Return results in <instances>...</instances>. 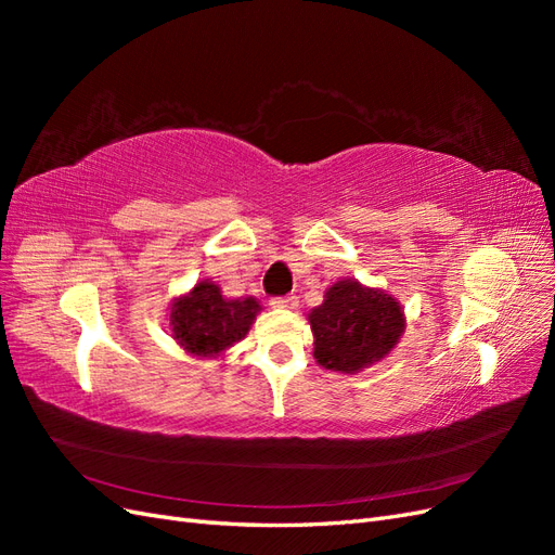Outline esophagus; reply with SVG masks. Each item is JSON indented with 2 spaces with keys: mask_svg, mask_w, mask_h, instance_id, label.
<instances>
[{
  "mask_svg": "<svg viewBox=\"0 0 555 555\" xmlns=\"http://www.w3.org/2000/svg\"><path fill=\"white\" fill-rule=\"evenodd\" d=\"M271 306L278 308V310H294L298 306V298L287 294V296H275L271 298Z\"/></svg>",
  "mask_w": 555,
  "mask_h": 555,
  "instance_id": "esophagus-1",
  "label": "esophagus"
}]
</instances>
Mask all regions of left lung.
Returning a JSON list of instances; mask_svg holds the SVG:
<instances>
[{"label": "left lung", "mask_w": 555, "mask_h": 555, "mask_svg": "<svg viewBox=\"0 0 555 555\" xmlns=\"http://www.w3.org/2000/svg\"><path fill=\"white\" fill-rule=\"evenodd\" d=\"M314 359L326 371L354 375L382 361L405 331V314L384 289L338 280L310 314Z\"/></svg>", "instance_id": "8db88e82"}]
</instances>
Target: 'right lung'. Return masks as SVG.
<instances>
[{
  "mask_svg": "<svg viewBox=\"0 0 555 555\" xmlns=\"http://www.w3.org/2000/svg\"><path fill=\"white\" fill-rule=\"evenodd\" d=\"M259 312L257 298H224L215 282L201 280L190 294L173 298L169 326L188 354L215 359L245 338Z\"/></svg>",
  "mask_w": 555,
  "mask_h": 555,
  "instance_id": "right-lung-1",
  "label": "right lung"
}]
</instances>
